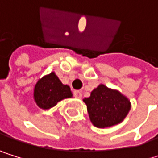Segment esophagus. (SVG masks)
Instances as JSON below:
<instances>
[{
  "label": "esophagus",
  "instance_id": "esophagus-1",
  "mask_svg": "<svg viewBox=\"0 0 158 158\" xmlns=\"http://www.w3.org/2000/svg\"><path fill=\"white\" fill-rule=\"evenodd\" d=\"M74 97L77 98H81L82 94H81V91H74Z\"/></svg>",
  "mask_w": 158,
  "mask_h": 158
}]
</instances>
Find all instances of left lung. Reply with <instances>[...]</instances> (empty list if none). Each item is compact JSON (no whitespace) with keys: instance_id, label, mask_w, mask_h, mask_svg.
I'll return each instance as SVG.
<instances>
[{"instance_id":"8db88e82","label":"left lung","mask_w":158,"mask_h":158,"mask_svg":"<svg viewBox=\"0 0 158 158\" xmlns=\"http://www.w3.org/2000/svg\"><path fill=\"white\" fill-rule=\"evenodd\" d=\"M90 120L98 128L120 123L131 109V102L118 90L100 84L83 99Z\"/></svg>"}]
</instances>
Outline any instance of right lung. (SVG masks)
I'll return each mask as SVG.
<instances>
[{
	"label": "right lung",
	"instance_id": "1",
	"mask_svg": "<svg viewBox=\"0 0 158 158\" xmlns=\"http://www.w3.org/2000/svg\"><path fill=\"white\" fill-rule=\"evenodd\" d=\"M72 96L70 87L62 84L54 72L39 80L34 88V99L37 105L44 110L54 107L59 101Z\"/></svg>",
	"mask_w": 158,
	"mask_h": 158
}]
</instances>
